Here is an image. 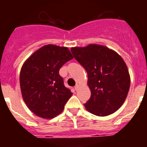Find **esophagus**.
<instances>
[{
    "label": "esophagus",
    "instance_id": "obj_1",
    "mask_svg": "<svg viewBox=\"0 0 147 147\" xmlns=\"http://www.w3.org/2000/svg\"><path fill=\"white\" fill-rule=\"evenodd\" d=\"M79 88H80V85H76V86L74 87V89L76 90H79Z\"/></svg>",
    "mask_w": 147,
    "mask_h": 147
}]
</instances>
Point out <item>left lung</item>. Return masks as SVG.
I'll use <instances>...</instances> for the list:
<instances>
[{
	"label": "left lung",
	"instance_id": "left-lung-1",
	"mask_svg": "<svg viewBox=\"0 0 147 147\" xmlns=\"http://www.w3.org/2000/svg\"><path fill=\"white\" fill-rule=\"evenodd\" d=\"M71 51L88 73L91 96L84 105L86 110L98 116L115 113L124 104L130 85L124 59L113 50L97 44Z\"/></svg>",
	"mask_w": 147,
	"mask_h": 147
}]
</instances>
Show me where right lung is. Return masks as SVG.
<instances>
[{
    "label": "right lung",
    "mask_w": 147,
    "mask_h": 147,
    "mask_svg": "<svg viewBox=\"0 0 147 147\" xmlns=\"http://www.w3.org/2000/svg\"><path fill=\"white\" fill-rule=\"evenodd\" d=\"M74 58L68 49L44 45L26 59L20 70L22 96L32 112L51 119L63 111L73 93L64 85L59 71Z\"/></svg>",
    "instance_id": "add662e5"
}]
</instances>
